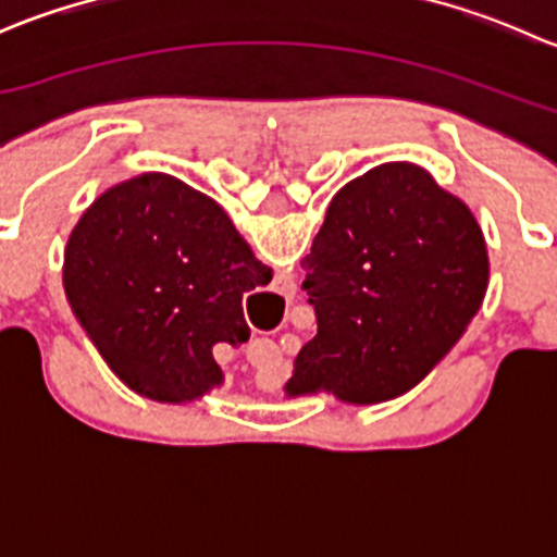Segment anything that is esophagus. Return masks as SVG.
Listing matches in <instances>:
<instances>
[{
	"instance_id": "esophagus-1",
	"label": "esophagus",
	"mask_w": 557,
	"mask_h": 557,
	"mask_svg": "<svg viewBox=\"0 0 557 557\" xmlns=\"http://www.w3.org/2000/svg\"><path fill=\"white\" fill-rule=\"evenodd\" d=\"M269 352H272V356H280V347L272 345V347H269Z\"/></svg>"
}]
</instances>
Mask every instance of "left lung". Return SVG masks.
<instances>
[{
	"label": "left lung",
	"instance_id": "obj_1",
	"mask_svg": "<svg viewBox=\"0 0 557 557\" xmlns=\"http://www.w3.org/2000/svg\"><path fill=\"white\" fill-rule=\"evenodd\" d=\"M301 267L318 334L285 393L329 391L347 404L412 391L463 336L491 277L469 207L409 161L336 190Z\"/></svg>",
	"mask_w": 557,
	"mask_h": 557
}]
</instances>
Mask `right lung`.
I'll return each mask as SVG.
<instances>
[{
	"label": "right lung",
	"instance_id": "obj_1",
	"mask_svg": "<svg viewBox=\"0 0 557 557\" xmlns=\"http://www.w3.org/2000/svg\"><path fill=\"white\" fill-rule=\"evenodd\" d=\"M272 269L221 205L164 172L107 188L72 228L64 290L107 367L153 401L223 383L212 347L243 345V296Z\"/></svg>",
	"mask_w": 557,
	"mask_h": 557
}]
</instances>
